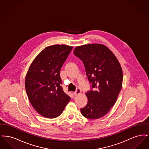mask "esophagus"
<instances>
[{
    "mask_svg": "<svg viewBox=\"0 0 149 149\" xmlns=\"http://www.w3.org/2000/svg\"><path fill=\"white\" fill-rule=\"evenodd\" d=\"M80 93H81V90H80V88H77V90H76V91H75V92L74 93V95H75V96H77V95H78Z\"/></svg>",
    "mask_w": 149,
    "mask_h": 149,
    "instance_id": "34e87169",
    "label": "esophagus"
}]
</instances>
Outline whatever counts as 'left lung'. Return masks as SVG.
Returning a JSON list of instances; mask_svg holds the SVG:
<instances>
[{
	"label": "left lung",
	"mask_w": 149,
	"mask_h": 149,
	"mask_svg": "<svg viewBox=\"0 0 149 149\" xmlns=\"http://www.w3.org/2000/svg\"><path fill=\"white\" fill-rule=\"evenodd\" d=\"M74 54L83 61L92 86L86 93L88 103L80 109L81 113L87 118L98 119L109 111L120 92L123 81L120 64L113 52L101 44L78 46Z\"/></svg>",
	"instance_id": "obj_1"
}]
</instances>
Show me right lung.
Wrapping results in <instances>:
<instances>
[{"label":"right lung","instance_id":"1","mask_svg":"<svg viewBox=\"0 0 149 149\" xmlns=\"http://www.w3.org/2000/svg\"><path fill=\"white\" fill-rule=\"evenodd\" d=\"M72 49L64 45L47 47L29 68L25 79L26 93L32 106L44 117L59 116L71 99L63 91L60 71Z\"/></svg>","mask_w":149,"mask_h":149}]
</instances>
